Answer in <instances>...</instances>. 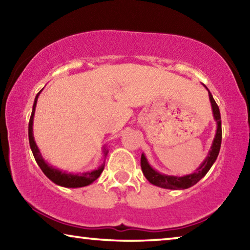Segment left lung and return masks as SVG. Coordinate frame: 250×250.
<instances>
[{
  "mask_svg": "<svg viewBox=\"0 0 250 250\" xmlns=\"http://www.w3.org/2000/svg\"><path fill=\"white\" fill-rule=\"evenodd\" d=\"M207 91H208L209 96V101L211 105V111H213V117L214 120L216 121V133H215L214 140L211 142V146L207 153L206 158L204 161L200 164L195 171L191 174L183 175V176H175V175H167L163 174L159 171H156L155 168L151 167V164L147 161L146 156L145 153L141 154V168L143 174H145L146 179L150 182L151 184L155 186H159V188H167V189H185L191 188V186L195 185L198 181L203 179L206 175V173L209 171L211 166L216 161L219 150H221V145H222V120H221V112H219V108L217 104L215 103V100L211 96L210 91L208 90L205 84H203Z\"/></svg>",
  "mask_w": 250,
  "mask_h": 250,
  "instance_id": "8db88e82",
  "label": "left lung"
}]
</instances>
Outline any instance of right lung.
I'll return each instance as SVG.
<instances>
[{
    "label": "right lung",
    "instance_id": "right-lung-1",
    "mask_svg": "<svg viewBox=\"0 0 250 250\" xmlns=\"http://www.w3.org/2000/svg\"><path fill=\"white\" fill-rule=\"evenodd\" d=\"M42 90L36 95L35 100H34L33 104V110L31 119H29L28 124V140H29V146H31V150L33 152L34 158H35L36 163L39 164L41 170L43 171L44 174L48 177V179L54 182L56 185L62 186V188H83V186L90 185L91 183L98 179L101 173H103L104 168V161L105 156H107L109 149L107 146H103V153H104V162L100 164V166L95 168V170L91 171H84V172H79V173H73V172H67L62 171L58 167H54L52 164H49L47 161L42 155L41 151L37 146L35 139H34V133H33V122H34V115H35V109H36V104L37 99H39L40 94Z\"/></svg>",
    "mask_w": 250,
    "mask_h": 250
}]
</instances>
